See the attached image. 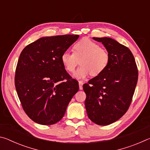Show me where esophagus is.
<instances>
[{
  "mask_svg": "<svg viewBox=\"0 0 150 150\" xmlns=\"http://www.w3.org/2000/svg\"><path fill=\"white\" fill-rule=\"evenodd\" d=\"M83 81H79V89L82 90L83 89Z\"/></svg>",
  "mask_w": 150,
  "mask_h": 150,
  "instance_id": "obj_1",
  "label": "esophagus"
}]
</instances>
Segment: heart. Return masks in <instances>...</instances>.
Returning a JSON list of instances; mask_svg holds the SVG:
<instances>
[{
  "label": "heart",
  "instance_id": "1",
  "mask_svg": "<svg viewBox=\"0 0 150 150\" xmlns=\"http://www.w3.org/2000/svg\"><path fill=\"white\" fill-rule=\"evenodd\" d=\"M73 53L63 52L61 61L68 72H73L80 60L81 65L73 77L83 79L88 75L97 76L105 70L109 62V55L105 49L88 38L79 40L73 47Z\"/></svg>",
  "mask_w": 150,
  "mask_h": 150
}]
</instances>
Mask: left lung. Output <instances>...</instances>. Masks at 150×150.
I'll list each match as a JSON object with an SVG mask.
<instances>
[{"label":"left lung","instance_id":"left-lung-1","mask_svg":"<svg viewBox=\"0 0 150 150\" xmlns=\"http://www.w3.org/2000/svg\"><path fill=\"white\" fill-rule=\"evenodd\" d=\"M107 50L109 62L100 75L83 86L88 117L98 125L117 121L128 110L138 82V71L128 47L110 38H93Z\"/></svg>","mask_w":150,"mask_h":150}]
</instances>
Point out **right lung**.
Listing matches in <instances>:
<instances>
[{
  "label": "right lung",
  "instance_id": "add662e5",
  "mask_svg": "<svg viewBox=\"0 0 150 150\" xmlns=\"http://www.w3.org/2000/svg\"><path fill=\"white\" fill-rule=\"evenodd\" d=\"M79 35L42 37L22 50L17 63L15 87L22 108L30 119L52 125L65 115L79 83L61 61Z\"/></svg>",
  "mask_w": 150,
  "mask_h": 150
}]
</instances>
